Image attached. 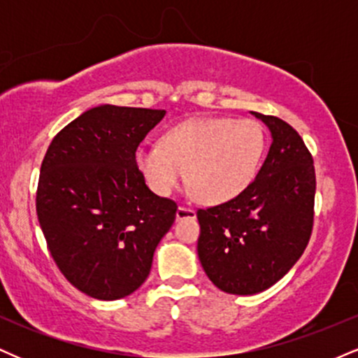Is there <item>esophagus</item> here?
<instances>
[{
    "label": "esophagus",
    "mask_w": 358,
    "mask_h": 358,
    "mask_svg": "<svg viewBox=\"0 0 358 358\" xmlns=\"http://www.w3.org/2000/svg\"><path fill=\"white\" fill-rule=\"evenodd\" d=\"M195 210L188 207H178L176 210V220H183V219H195Z\"/></svg>",
    "instance_id": "obj_1"
}]
</instances>
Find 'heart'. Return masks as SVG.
<instances>
[{"label":"heart","mask_w":358,"mask_h":358,"mask_svg":"<svg viewBox=\"0 0 358 358\" xmlns=\"http://www.w3.org/2000/svg\"><path fill=\"white\" fill-rule=\"evenodd\" d=\"M264 151V129L254 119L192 117L168 129L163 146H139L134 159L156 195H171L187 176L202 202L224 203L249 187Z\"/></svg>","instance_id":"1"}]
</instances>
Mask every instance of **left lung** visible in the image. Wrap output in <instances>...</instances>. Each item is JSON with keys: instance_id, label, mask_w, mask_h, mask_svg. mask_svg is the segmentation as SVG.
Instances as JSON below:
<instances>
[{"instance_id": "1", "label": "left lung", "mask_w": 358, "mask_h": 358, "mask_svg": "<svg viewBox=\"0 0 358 358\" xmlns=\"http://www.w3.org/2000/svg\"><path fill=\"white\" fill-rule=\"evenodd\" d=\"M252 114L273 136L264 165L236 199L196 212L202 268L231 294H256L278 282L305 252L313 231V156L286 121Z\"/></svg>"}]
</instances>
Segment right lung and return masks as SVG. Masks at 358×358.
Listing matches in <instances>:
<instances>
[{"instance_id": "1", "label": "right lung", "mask_w": 358, "mask_h": 358, "mask_svg": "<svg viewBox=\"0 0 358 358\" xmlns=\"http://www.w3.org/2000/svg\"><path fill=\"white\" fill-rule=\"evenodd\" d=\"M163 109L97 106L52 139L40 168L36 215L60 273L90 298L134 293L150 274L176 203L155 195L136 150Z\"/></svg>"}]
</instances>
